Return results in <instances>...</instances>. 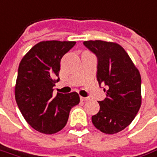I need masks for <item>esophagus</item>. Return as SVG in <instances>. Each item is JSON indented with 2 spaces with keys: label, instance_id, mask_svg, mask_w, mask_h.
Wrapping results in <instances>:
<instances>
[{
  "label": "esophagus",
  "instance_id": "obj_1",
  "mask_svg": "<svg viewBox=\"0 0 157 157\" xmlns=\"http://www.w3.org/2000/svg\"><path fill=\"white\" fill-rule=\"evenodd\" d=\"M80 99H81L82 101H87V100L90 99V98H89V97H80Z\"/></svg>",
  "mask_w": 157,
  "mask_h": 157
}]
</instances>
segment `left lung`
Segmentation results:
<instances>
[{"mask_svg": "<svg viewBox=\"0 0 157 157\" xmlns=\"http://www.w3.org/2000/svg\"><path fill=\"white\" fill-rule=\"evenodd\" d=\"M83 45L97 57V80L105 84L106 98L99 101V111L92 116L101 132L115 134L132 122L141 105V78L133 62L117 43L100 40Z\"/></svg>", "mask_w": 157, "mask_h": 157, "instance_id": "8db88e82", "label": "left lung"}]
</instances>
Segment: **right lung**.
Listing matches in <instances>:
<instances>
[{
    "label": "right lung",
    "instance_id": "right-lung-1",
    "mask_svg": "<svg viewBox=\"0 0 157 157\" xmlns=\"http://www.w3.org/2000/svg\"><path fill=\"white\" fill-rule=\"evenodd\" d=\"M75 44V42H40L19 64L16 101L27 123L41 133L51 135L60 131L67 124L71 109L80 101L76 92L57 93L55 97L52 94L56 81H59L62 58Z\"/></svg>",
    "mask_w": 157,
    "mask_h": 157
}]
</instances>
